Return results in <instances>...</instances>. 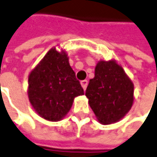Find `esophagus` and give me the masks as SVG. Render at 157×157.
Returning <instances> with one entry per match:
<instances>
[{
  "mask_svg": "<svg viewBox=\"0 0 157 157\" xmlns=\"http://www.w3.org/2000/svg\"><path fill=\"white\" fill-rule=\"evenodd\" d=\"M81 85H82V89L85 90H86V88H87V85H88L87 80H83V81H82V82H81Z\"/></svg>",
  "mask_w": 157,
  "mask_h": 157,
  "instance_id": "esophagus-1",
  "label": "esophagus"
}]
</instances>
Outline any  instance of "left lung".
I'll list each match as a JSON object with an SVG mask.
<instances>
[{"label": "left lung", "instance_id": "1", "mask_svg": "<svg viewBox=\"0 0 157 157\" xmlns=\"http://www.w3.org/2000/svg\"><path fill=\"white\" fill-rule=\"evenodd\" d=\"M133 83L115 60L99 61L85 95L98 121L111 124L124 116L133 103Z\"/></svg>", "mask_w": 157, "mask_h": 157}]
</instances>
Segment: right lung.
<instances>
[{
  "label": "right lung",
  "mask_w": 157,
  "mask_h": 157,
  "mask_svg": "<svg viewBox=\"0 0 157 157\" xmlns=\"http://www.w3.org/2000/svg\"><path fill=\"white\" fill-rule=\"evenodd\" d=\"M83 94L64 51L51 49L29 75V101L35 112L48 121L57 122L65 117L74 98Z\"/></svg>",
  "instance_id": "obj_1"
}]
</instances>
